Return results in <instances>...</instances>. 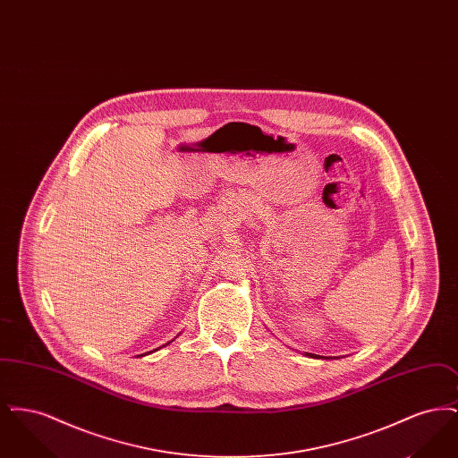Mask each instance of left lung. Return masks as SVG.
<instances>
[{
  "label": "left lung",
  "instance_id": "obj_1",
  "mask_svg": "<svg viewBox=\"0 0 458 458\" xmlns=\"http://www.w3.org/2000/svg\"><path fill=\"white\" fill-rule=\"evenodd\" d=\"M310 357H318V355H314V353H312V355H310Z\"/></svg>",
  "mask_w": 458,
  "mask_h": 458
}]
</instances>
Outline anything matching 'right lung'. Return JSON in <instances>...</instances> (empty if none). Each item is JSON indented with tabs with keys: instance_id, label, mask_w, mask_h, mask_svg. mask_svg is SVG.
Here are the masks:
<instances>
[{
	"instance_id": "right-lung-1",
	"label": "right lung",
	"mask_w": 458,
	"mask_h": 458,
	"mask_svg": "<svg viewBox=\"0 0 458 458\" xmlns=\"http://www.w3.org/2000/svg\"><path fill=\"white\" fill-rule=\"evenodd\" d=\"M172 342H174V340H172ZM168 344H170V342H168ZM168 344H166V345H168ZM163 347H165V345H163Z\"/></svg>"
}]
</instances>
